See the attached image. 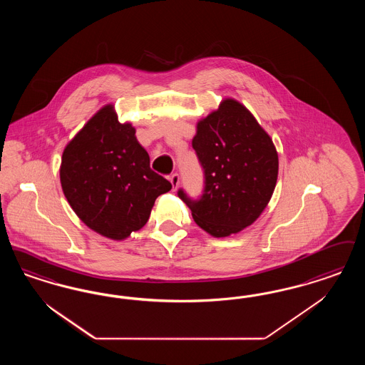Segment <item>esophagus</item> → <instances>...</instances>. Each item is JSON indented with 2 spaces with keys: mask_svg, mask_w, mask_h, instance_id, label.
<instances>
[{
  "mask_svg": "<svg viewBox=\"0 0 365 365\" xmlns=\"http://www.w3.org/2000/svg\"><path fill=\"white\" fill-rule=\"evenodd\" d=\"M170 182H171L173 187L176 189V187L179 186V182H180V176H179V174H173V175L170 176Z\"/></svg>",
  "mask_w": 365,
  "mask_h": 365,
  "instance_id": "34e87169",
  "label": "esophagus"
}]
</instances>
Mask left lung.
Here are the masks:
<instances>
[{"instance_id": "8db88e82", "label": "left lung", "mask_w": 365, "mask_h": 365, "mask_svg": "<svg viewBox=\"0 0 365 365\" xmlns=\"http://www.w3.org/2000/svg\"><path fill=\"white\" fill-rule=\"evenodd\" d=\"M192 148L204 170V191L191 200L194 221L215 237L237 234L259 217L276 187L278 155L269 134L242 103L225 99L197 123Z\"/></svg>"}]
</instances>
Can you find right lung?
Here are the masks:
<instances>
[{
	"mask_svg": "<svg viewBox=\"0 0 365 365\" xmlns=\"http://www.w3.org/2000/svg\"><path fill=\"white\" fill-rule=\"evenodd\" d=\"M59 178L74 213L114 240L141 230L156 198L173 187L150 170L135 129L118 120L113 104L101 108L66 145Z\"/></svg>",
	"mask_w": 365,
	"mask_h": 365,
	"instance_id": "add662e5",
	"label": "right lung"
}]
</instances>
